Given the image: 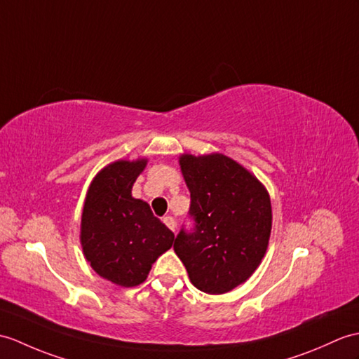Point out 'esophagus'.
Here are the masks:
<instances>
[{
    "instance_id": "obj_1",
    "label": "esophagus",
    "mask_w": 359,
    "mask_h": 359,
    "mask_svg": "<svg viewBox=\"0 0 359 359\" xmlns=\"http://www.w3.org/2000/svg\"><path fill=\"white\" fill-rule=\"evenodd\" d=\"M163 223L168 226L172 232L176 231V220H174V217H171V215H166V217H163Z\"/></svg>"
}]
</instances>
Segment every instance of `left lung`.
I'll return each instance as SVG.
<instances>
[{
    "label": "left lung",
    "instance_id": "1",
    "mask_svg": "<svg viewBox=\"0 0 359 359\" xmlns=\"http://www.w3.org/2000/svg\"><path fill=\"white\" fill-rule=\"evenodd\" d=\"M180 168L191 194L193 226H182L174 252L198 290L229 292L251 277L268 248L269 194L251 172L223 154H183Z\"/></svg>",
    "mask_w": 359,
    "mask_h": 359
}]
</instances>
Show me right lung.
<instances>
[{"mask_svg": "<svg viewBox=\"0 0 359 359\" xmlns=\"http://www.w3.org/2000/svg\"><path fill=\"white\" fill-rule=\"evenodd\" d=\"M147 161H118L95 177L81 223V243L87 262L114 285L144 283L157 257L172 246L174 234L153 215L131 188Z\"/></svg>", "mask_w": 359, "mask_h": 359, "instance_id": "right-lung-1", "label": "right lung"}]
</instances>
